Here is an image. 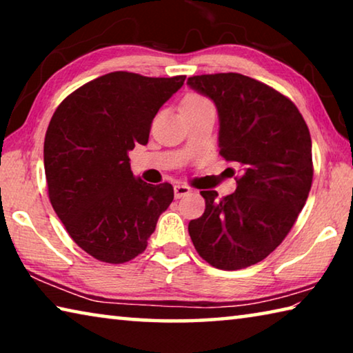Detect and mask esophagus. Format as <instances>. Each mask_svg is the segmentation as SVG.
<instances>
[{"label": "esophagus", "instance_id": "34e87169", "mask_svg": "<svg viewBox=\"0 0 353 353\" xmlns=\"http://www.w3.org/2000/svg\"><path fill=\"white\" fill-rule=\"evenodd\" d=\"M190 191H191V188L188 187V185H182V183L174 185V196H176V198H182V196L188 194Z\"/></svg>", "mask_w": 353, "mask_h": 353}]
</instances>
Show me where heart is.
<instances>
[{
    "mask_svg": "<svg viewBox=\"0 0 353 353\" xmlns=\"http://www.w3.org/2000/svg\"><path fill=\"white\" fill-rule=\"evenodd\" d=\"M198 105H212L205 98L199 97V94H190L183 99V104H182V109L185 107H198Z\"/></svg>",
    "mask_w": 353,
    "mask_h": 353,
    "instance_id": "b5f03b06",
    "label": "heart"
}]
</instances>
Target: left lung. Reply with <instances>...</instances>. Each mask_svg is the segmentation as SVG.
I'll use <instances>...</instances> for the list:
<instances>
[{"instance_id": "8db88e82", "label": "left lung", "mask_w": 353, "mask_h": 353, "mask_svg": "<svg viewBox=\"0 0 353 353\" xmlns=\"http://www.w3.org/2000/svg\"><path fill=\"white\" fill-rule=\"evenodd\" d=\"M219 117V154L238 166L235 193L201 191L205 212L190 221L198 254L224 271L266 259L288 235L313 181L312 137L291 101L238 73L188 77ZM230 170V168H229Z\"/></svg>"}]
</instances>
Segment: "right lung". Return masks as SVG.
I'll return each instance as SVG.
<instances>
[{"label":"right lung","instance_id":"right-lung-1","mask_svg":"<svg viewBox=\"0 0 353 353\" xmlns=\"http://www.w3.org/2000/svg\"><path fill=\"white\" fill-rule=\"evenodd\" d=\"M183 81L113 71L77 88L51 118L43 146L51 205L77 246L99 261L141 254L174 199L171 183L132 174L129 151L146 145L154 117Z\"/></svg>","mask_w":353,"mask_h":353}]
</instances>
